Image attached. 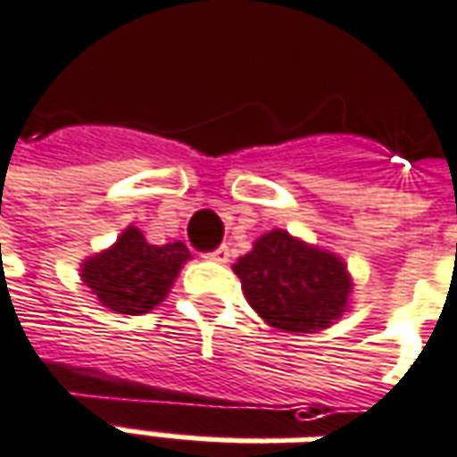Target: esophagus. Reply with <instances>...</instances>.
Here are the masks:
<instances>
[{
  "label": "esophagus",
  "mask_w": 457,
  "mask_h": 457,
  "mask_svg": "<svg viewBox=\"0 0 457 457\" xmlns=\"http://www.w3.org/2000/svg\"><path fill=\"white\" fill-rule=\"evenodd\" d=\"M207 257H210L212 262H220V264H225V262L229 260V247H225V245H222V247H218L215 252H210Z\"/></svg>",
  "instance_id": "obj_1"
}]
</instances>
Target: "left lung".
<instances>
[{
  "label": "left lung",
  "instance_id": "1",
  "mask_svg": "<svg viewBox=\"0 0 457 457\" xmlns=\"http://www.w3.org/2000/svg\"><path fill=\"white\" fill-rule=\"evenodd\" d=\"M232 270L252 309L279 331H324L351 309L353 279L346 262L287 229L254 239Z\"/></svg>",
  "mask_w": 457,
  "mask_h": 457
}]
</instances>
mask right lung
Segmentation results:
<instances>
[{
  "mask_svg": "<svg viewBox=\"0 0 457 457\" xmlns=\"http://www.w3.org/2000/svg\"><path fill=\"white\" fill-rule=\"evenodd\" d=\"M193 254L180 239L151 245L136 225H129L108 247L81 262L79 277L98 304L113 314H148L170 295L183 264Z\"/></svg>",
  "mask_w": 457,
  "mask_h": 457,
  "instance_id": "right-lung-1",
  "label": "right lung"
}]
</instances>
